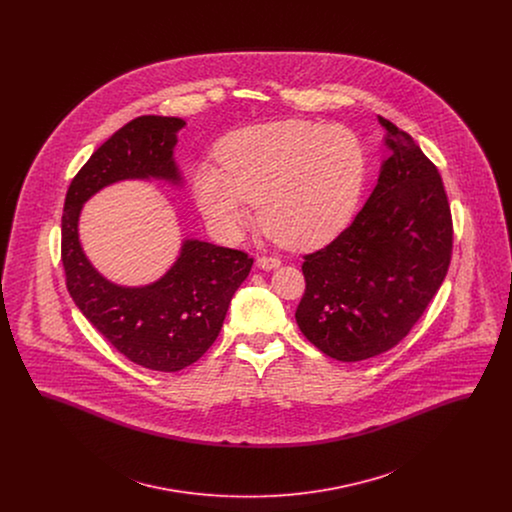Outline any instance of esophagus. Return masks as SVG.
Wrapping results in <instances>:
<instances>
[{"instance_id": "34e87169", "label": "esophagus", "mask_w": 512, "mask_h": 512, "mask_svg": "<svg viewBox=\"0 0 512 512\" xmlns=\"http://www.w3.org/2000/svg\"><path fill=\"white\" fill-rule=\"evenodd\" d=\"M257 267L263 270H272V268L280 267V259L278 257H268V255H261L257 259Z\"/></svg>"}]
</instances>
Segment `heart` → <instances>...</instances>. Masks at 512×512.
<instances>
[{
  "instance_id": "1",
  "label": "heart",
  "mask_w": 512,
  "mask_h": 512,
  "mask_svg": "<svg viewBox=\"0 0 512 512\" xmlns=\"http://www.w3.org/2000/svg\"><path fill=\"white\" fill-rule=\"evenodd\" d=\"M220 159L224 167L207 163L195 172V197L224 238H236L259 203L261 226L278 244H324L340 232L365 186V149L343 126H251L222 142Z\"/></svg>"
}]
</instances>
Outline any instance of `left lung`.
Segmentation results:
<instances>
[{
	"label": "left lung",
	"mask_w": 512,
	"mask_h": 512,
	"mask_svg": "<svg viewBox=\"0 0 512 512\" xmlns=\"http://www.w3.org/2000/svg\"><path fill=\"white\" fill-rule=\"evenodd\" d=\"M390 157L365 207L340 236L305 255L295 320L324 355L357 363L390 351L447 274L453 220L438 167L411 134L378 117Z\"/></svg>",
	"instance_id": "8db88e82"
}]
</instances>
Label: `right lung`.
<instances>
[{
  "mask_svg": "<svg viewBox=\"0 0 512 512\" xmlns=\"http://www.w3.org/2000/svg\"><path fill=\"white\" fill-rule=\"evenodd\" d=\"M184 124L178 117L157 115L124 124L74 176L61 219V261L76 307L128 361L159 372L182 370L213 345L253 259L240 249L186 240L163 278L124 288L103 278L86 259L78 217L84 201L119 180L161 178L180 184L172 149Z\"/></svg>",
  "mask_w": 512,
  "mask_h": 512,
  "instance_id": "add662e5",
  "label": "right lung"
}]
</instances>
